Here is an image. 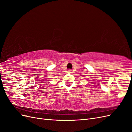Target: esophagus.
Masks as SVG:
<instances>
[{"mask_svg": "<svg viewBox=\"0 0 132 132\" xmlns=\"http://www.w3.org/2000/svg\"><path fill=\"white\" fill-rule=\"evenodd\" d=\"M69 71V72H70L71 70H69V71Z\"/></svg>", "mask_w": 132, "mask_h": 132, "instance_id": "1", "label": "esophagus"}]
</instances>
